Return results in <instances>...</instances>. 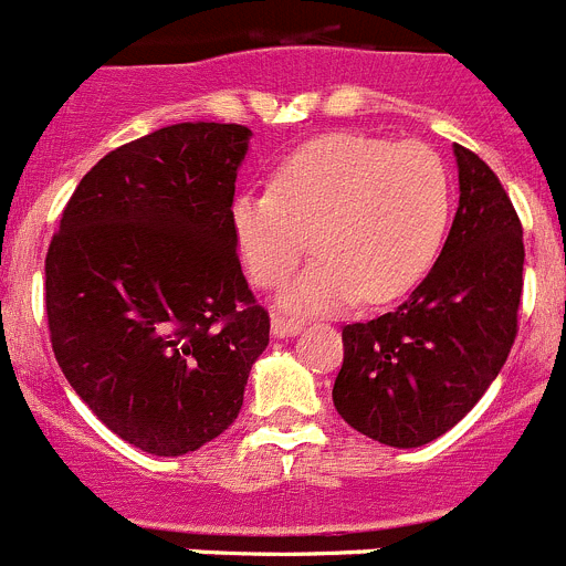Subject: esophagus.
Here are the masks:
<instances>
[{"label": "esophagus", "mask_w": 566, "mask_h": 566, "mask_svg": "<svg viewBox=\"0 0 566 566\" xmlns=\"http://www.w3.org/2000/svg\"><path fill=\"white\" fill-rule=\"evenodd\" d=\"M303 328V319H292V317H272V334L274 337H294Z\"/></svg>", "instance_id": "1"}]
</instances>
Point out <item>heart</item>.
I'll return each instance as SVG.
<instances>
[{"mask_svg": "<svg viewBox=\"0 0 566 566\" xmlns=\"http://www.w3.org/2000/svg\"><path fill=\"white\" fill-rule=\"evenodd\" d=\"M453 209L451 169L422 142L337 133L274 169L269 192L229 207L254 286H283L312 238L317 260L283 294L289 312L332 314L359 297L391 303L433 266Z\"/></svg>", "mask_w": 566, "mask_h": 566, "instance_id": "b5f03b06", "label": "heart"}]
</instances>
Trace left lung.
I'll return each instance as SVG.
<instances>
[{"label":"left lung","instance_id":"1","mask_svg":"<svg viewBox=\"0 0 566 566\" xmlns=\"http://www.w3.org/2000/svg\"><path fill=\"white\" fill-rule=\"evenodd\" d=\"M459 209L437 263L402 306L343 328L334 408L391 448L433 442L499 377L518 328L522 223L496 172L453 144Z\"/></svg>","mask_w":566,"mask_h":566}]
</instances>
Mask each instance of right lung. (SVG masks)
Segmentation results:
<instances>
[{"label": "right lung", "mask_w": 566, "mask_h": 566, "mask_svg": "<svg viewBox=\"0 0 566 566\" xmlns=\"http://www.w3.org/2000/svg\"><path fill=\"white\" fill-rule=\"evenodd\" d=\"M249 135L187 122L107 153L44 258L59 368L109 431L155 457L221 437L269 345L229 223Z\"/></svg>", "instance_id": "1"}]
</instances>
